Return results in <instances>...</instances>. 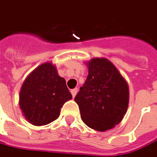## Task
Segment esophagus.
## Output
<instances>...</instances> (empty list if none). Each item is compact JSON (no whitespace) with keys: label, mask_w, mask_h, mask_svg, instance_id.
I'll return each instance as SVG.
<instances>
[{"label":"esophagus","mask_w":157,"mask_h":157,"mask_svg":"<svg viewBox=\"0 0 157 157\" xmlns=\"http://www.w3.org/2000/svg\"><path fill=\"white\" fill-rule=\"evenodd\" d=\"M77 92H78V89H71V94H72V96H73V97H75V95H76V94H77Z\"/></svg>","instance_id":"34e87169"}]
</instances>
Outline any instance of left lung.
I'll list each match as a JSON object with an SVG mask.
<instances>
[{"label": "left lung", "instance_id": "8db88e82", "mask_svg": "<svg viewBox=\"0 0 157 157\" xmlns=\"http://www.w3.org/2000/svg\"><path fill=\"white\" fill-rule=\"evenodd\" d=\"M85 64L89 75L75 101L82 122L88 127L103 132L123 119L128 107V85L107 58L95 57Z\"/></svg>", "mask_w": 157, "mask_h": 157}]
</instances>
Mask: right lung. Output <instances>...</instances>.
<instances>
[{
    "instance_id": "add662e5",
    "label": "right lung",
    "mask_w": 157,
    "mask_h": 157,
    "mask_svg": "<svg viewBox=\"0 0 157 157\" xmlns=\"http://www.w3.org/2000/svg\"><path fill=\"white\" fill-rule=\"evenodd\" d=\"M72 99L65 79L56 65L47 62L35 68L21 88L19 105L25 119L35 126L56 120L63 104Z\"/></svg>"
}]
</instances>
